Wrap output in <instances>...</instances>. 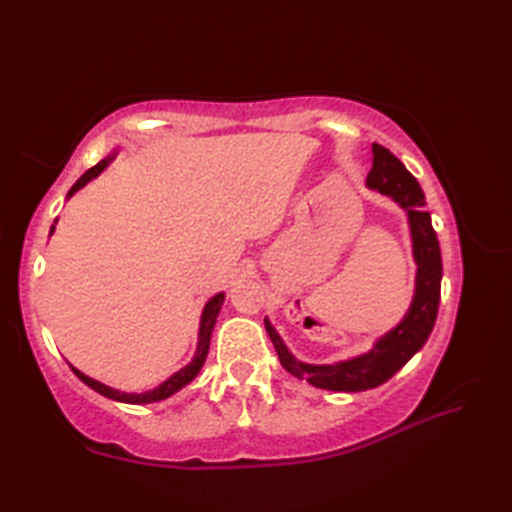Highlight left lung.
Masks as SVG:
<instances>
[{
  "mask_svg": "<svg viewBox=\"0 0 512 512\" xmlns=\"http://www.w3.org/2000/svg\"><path fill=\"white\" fill-rule=\"evenodd\" d=\"M372 154L374 162L367 176V187L389 195L407 213L413 262L418 266L416 290H413L411 306L405 317L396 328L380 336L372 350L332 365H310L297 361L270 321L264 319L266 332L286 372L301 380H308L310 385L319 389L365 391L387 383L427 343L438 317L442 257L436 231L431 226V215L424 211V193L418 180L411 176L389 149L374 143Z\"/></svg>",
  "mask_w": 512,
  "mask_h": 512,
  "instance_id": "1",
  "label": "left lung"
}]
</instances>
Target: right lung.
Returning <instances> with one entry per match:
<instances>
[{"mask_svg": "<svg viewBox=\"0 0 512 512\" xmlns=\"http://www.w3.org/2000/svg\"><path fill=\"white\" fill-rule=\"evenodd\" d=\"M116 154L103 158L99 165H94L92 169H88L83 173V176L74 182V187L68 191V198H72V195L83 189L85 184H88L90 180H94L99 173L110 165V162L114 160ZM54 233V224L50 228V235ZM222 303H224V292H217L215 297H211L209 301H206V306L202 310V319H200V332H198V350H195V356L191 358L189 365H184L180 372H176L173 376H169L165 383H160L158 387L149 389V391H143V394H125V391H118L114 387H107L103 383H99V380H94L90 376H85L83 372H79V369L72 367V372L79 376L85 385L92 387L94 391H99L101 396L110 398V400H118V402H127V405H147V402H158V400H165L169 396L176 394V391H180L184 385H189L191 380L200 374V369L206 361V354H209V343H211V334H213V328H215V321H217V314H220L222 310Z\"/></svg>", "mask_w": 512, "mask_h": 512, "instance_id": "1", "label": "right lung"}]
</instances>
